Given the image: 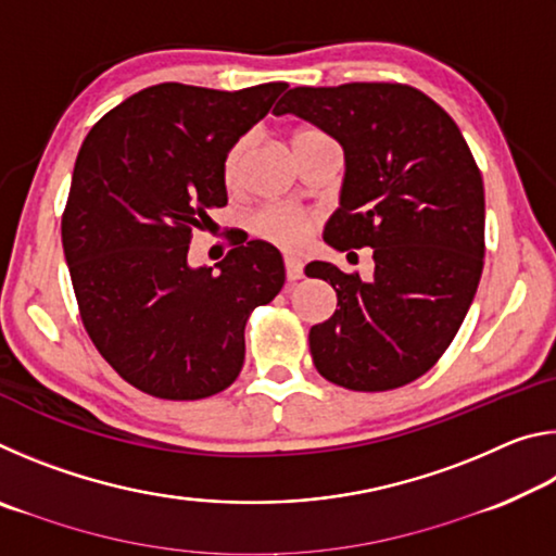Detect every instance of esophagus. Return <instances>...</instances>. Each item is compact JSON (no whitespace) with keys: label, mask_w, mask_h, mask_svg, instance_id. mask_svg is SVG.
<instances>
[{"label":"esophagus","mask_w":556,"mask_h":556,"mask_svg":"<svg viewBox=\"0 0 556 556\" xmlns=\"http://www.w3.org/2000/svg\"><path fill=\"white\" fill-rule=\"evenodd\" d=\"M285 267H287V279L289 281H299L304 277V262L296 257H285Z\"/></svg>","instance_id":"esophagus-1"}]
</instances>
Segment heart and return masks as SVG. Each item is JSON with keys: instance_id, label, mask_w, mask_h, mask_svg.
<instances>
[{"instance_id": "b5f03b06", "label": "heart", "mask_w": 556, "mask_h": 556, "mask_svg": "<svg viewBox=\"0 0 556 556\" xmlns=\"http://www.w3.org/2000/svg\"><path fill=\"white\" fill-rule=\"evenodd\" d=\"M316 137H326V135L314 127H304L294 131V137H291V147ZM244 149H248V139H238L223 159V178L228 186H232L235 178H238V168H240ZM252 230H255L262 240L277 244V248L296 250L308 238L312 218L294 208H287V205H267V208H262L255 218H252Z\"/></svg>"}]
</instances>
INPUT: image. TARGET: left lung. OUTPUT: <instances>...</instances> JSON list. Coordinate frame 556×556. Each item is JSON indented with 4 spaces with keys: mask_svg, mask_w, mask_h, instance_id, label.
<instances>
[{
    "mask_svg": "<svg viewBox=\"0 0 556 556\" xmlns=\"http://www.w3.org/2000/svg\"><path fill=\"white\" fill-rule=\"evenodd\" d=\"M296 115L345 154L341 205L324 240L372 248L375 275L308 262L331 281L338 308L312 326L316 370L355 392L402 388L454 341L476 296L485 255L483 178L444 108L402 83L294 88L275 115Z\"/></svg>",
    "mask_w": 556,
    "mask_h": 556,
    "instance_id": "8db88e82",
    "label": "left lung"
}]
</instances>
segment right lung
Here are the masks:
<instances>
[{
	"label": "right lung",
	"instance_id": "add662e5",
	"mask_svg": "<svg viewBox=\"0 0 556 556\" xmlns=\"http://www.w3.org/2000/svg\"><path fill=\"white\" fill-rule=\"evenodd\" d=\"M285 90L162 83L110 110L75 159L61 238L83 326L119 378L152 397L230 388L252 308L285 287L265 240L235 242L218 271L188 267L193 230L228 203L225 154Z\"/></svg>",
	"mask_w": 556,
	"mask_h": 556
}]
</instances>
